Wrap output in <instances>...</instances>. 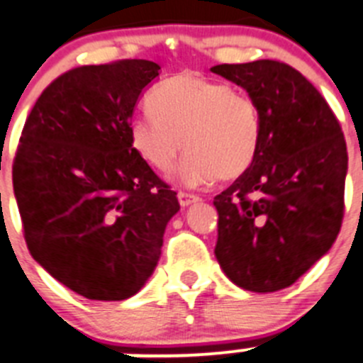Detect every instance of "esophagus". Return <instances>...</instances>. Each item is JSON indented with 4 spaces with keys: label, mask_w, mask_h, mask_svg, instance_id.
I'll return each instance as SVG.
<instances>
[{
    "label": "esophagus",
    "mask_w": 363,
    "mask_h": 363,
    "mask_svg": "<svg viewBox=\"0 0 363 363\" xmlns=\"http://www.w3.org/2000/svg\"><path fill=\"white\" fill-rule=\"evenodd\" d=\"M178 201H179V205H182V206H187V205H191V203L199 201V196L189 194V192L179 191L178 192Z\"/></svg>",
    "instance_id": "esophagus-1"
}]
</instances>
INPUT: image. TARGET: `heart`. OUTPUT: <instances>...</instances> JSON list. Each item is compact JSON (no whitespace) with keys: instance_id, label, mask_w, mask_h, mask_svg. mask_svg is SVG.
Segmentation results:
<instances>
[{"instance_id":"b5f03b06","label":"heart","mask_w":363,"mask_h":363,"mask_svg":"<svg viewBox=\"0 0 363 363\" xmlns=\"http://www.w3.org/2000/svg\"><path fill=\"white\" fill-rule=\"evenodd\" d=\"M150 113L130 124L135 153L155 171L169 172L189 150L176 176L185 185L231 179L253 162L260 143V112L251 96L196 72H178L151 91Z\"/></svg>"}]
</instances>
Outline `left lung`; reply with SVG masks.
Returning <instances> with one entry per match:
<instances>
[{
    "mask_svg": "<svg viewBox=\"0 0 363 363\" xmlns=\"http://www.w3.org/2000/svg\"><path fill=\"white\" fill-rule=\"evenodd\" d=\"M260 112V143L250 167L213 198L216 258L251 292L291 287L339 235L347 150L342 128L305 76L278 60L220 64Z\"/></svg>",
    "mask_w": 363,
    "mask_h": 363,
    "instance_id": "8db88e82",
    "label": "left lung"
}]
</instances>
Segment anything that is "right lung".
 Here are the masks:
<instances>
[{
    "instance_id": "right-lung-1",
    "label": "right lung",
    "mask_w": 363,
    "mask_h": 363,
    "mask_svg": "<svg viewBox=\"0 0 363 363\" xmlns=\"http://www.w3.org/2000/svg\"><path fill=\"white\" fill-rule=\"evenodd\" d=\"M158 71L128 58L64 72L39 96L17 144L12 182L26 246L87 299L137 294L179 210L130 140L137 99Z\"/></svg>"
}]
</instances>
